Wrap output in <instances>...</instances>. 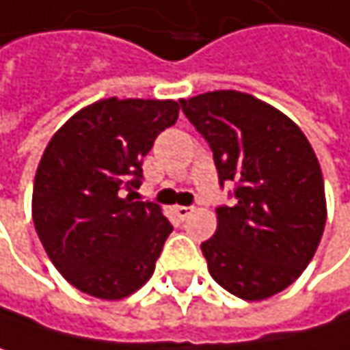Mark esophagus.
Returning a JSON list of instances; mask_svg holds the SVG:
<instances>
[{"instance_id":"34e87169","label":"esophagus","mask_w":350,"mask_h":350,"mask_svg":"<svg viewBox=\"0 0 350 350\" xmlns=\"http://www.w3.org/2000/svg\"><path fill=\"white\" fill-rule=\"evenodd\" d=\"M174 213H176L180 219H187L191 213H193V207H185V205H176V207H174Z\"/></svg>"}]
</instances>
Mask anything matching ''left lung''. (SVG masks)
Listing matches in <instances>:
<instances>
[{
	"label": "left lung",
	"instance_id": "1",
	"mask_svg": "<svg viewBox=\"0 0 350 350\" xmlns=\"http://www.w3.org/2000/svg\"><path fill=\"white\" fill-rule=\"evenodd\" d=\"M209 141L219 180L238 183L201 244L211 277L232 295L260 301L287 289L314 258L326 226L318 157L304 131L275 106L236 90L183 98Z\"/></svg>",
	"mask_w": 350,
	"mask_h": 350
}]
</instances>
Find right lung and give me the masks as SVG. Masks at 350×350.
<instances>
[{
  "label": "right lung",
  "instance_id": "obj_1",
  "mask_svg": "<svg viewBox=\"0 0 350 350\" xmlns=\"http://www.w3.org/2000/svg\"><path fill=\"white\" fill-rule=\"evenodd\" d=\"M178 110L174 100L112 96L83 106L51 137L34 176L32 221L75 289L116 301L153 275L172 226L159 205L131 195L143 157Z\"/></svg>",
  "mask_w": 350,
  "mask_h": 350
}]
</instances>
